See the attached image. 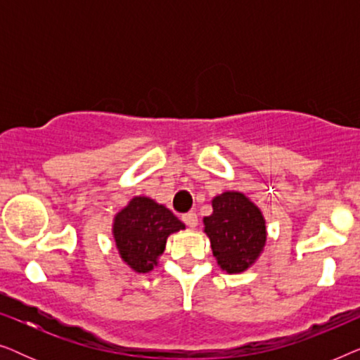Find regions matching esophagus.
I'll use <instances>...</instances> for the list:
<instances>
[{"label":"esophagus","instance_id":"34e87169","mask_svg":"<svg viewBox=\"0 0 360 360\" xmlns=\"http://www.w3.org/2000/svg\"><path fill=\"white\" fill-rule=\"evenodd\" d=\"M181 221H184L186 226H190V228H195V226L198 224V216H196L193 211H190V213H185L181 216Z\"/></svg>","mask_w":360,"mask_h":360}]
</instances>
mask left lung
Returning a JSON list of instances; mask_svg holds the SVG:
<instances>
[{
    "label": "left lung",
    "instance_id": "8db88e82",
    "mask_svg": "<svg viewBox=\"0 0 360 360\" xmlns=\"http://www.w3.org/2000/svg\"><path fill=\"white\" fill-rule=\"evenodd\" d=\"M211 249L219 267L228 274L244 272L265 244V221L260 210L238 191H226L213 200V214L203 219Z\"/></svg>",
    "mask_w": 360,
    "mask_h": 360
}]
</instances>
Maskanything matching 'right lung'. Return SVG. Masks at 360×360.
Returning a JSON list of instances; mask_svg holds the SVG:
<instances>
[{
	"label": "right lung",
	"mask_w": 360,
	"mask_h": 360,
	"mask_svg": "<svg viewBox=\"0 0 360 360\" xmlns=\"http://www.w3.org/2000/svg\"><path fill=\"white\" fill-rule=\"evenodd\" d=\"M180 229H185V224L169 208L136 196L117 213L112 233L122 260L136 272L146 274L164 252L167 238Z\"/></svg>",
	"instance_id": "right-lung-1"
}]
</instances>
